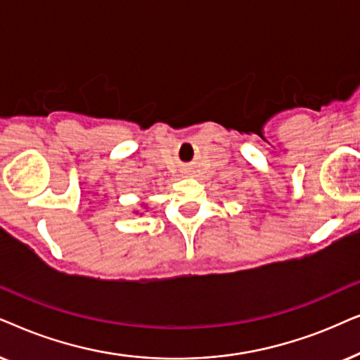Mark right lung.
I'll return each mask as SVG.
<instances>
[{
  "label": "right lung",
  "instance_id": "1",
  "mask_svg": "<svg viewBox=\"0 0 360 360\" xmlns=\"http://www.w3.org/2000/svg\"><path fill=\"white\" fill-rule=\"evenodd\" d=\"M141 207H145V204H141ZM135 214H140V210H135ZM143 215V214H141Z\"/></svg>",
  "mask_w": 360,
  "mask_h": 360
}]
</instances>
